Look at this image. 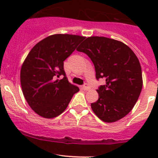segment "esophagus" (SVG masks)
<instances>
[{
  "label": "esophagus",
  "mask_w": 158,
  "mask_h": 158,
  "mask_svg": "<svg viewBox=\"0 0 158 158\" xmlns=\"http://www.w3.org/2000/svg\"><path fill=\"white\" fill-rule=\"evenodd\" d=\"M82 89H83V90H85V91H88L90 89V86H89V85L88 83H85L83 85V86H82Z\"/></svg>",
  "instance_id": "obj_1"
}]
</instances>
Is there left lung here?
<instances>
[{"mask_svg": "<svg viewBox=\"0 0 158 158\" xmlns=\"http://www.w3.org/2000/svg\"><path fill=\"white\" fill-rule=\"evenodd\" d=\"M93 63L95 78L106 79L97 89L98 99L92 111L105 122H114L128 114L142 89L139 60L127 45L104 36H91L76 49Z\"/></svg>", "mask_w": 158, "mask_h": 158, "instance_id": "left-lung-1", "label": "left lung"}]
</instances>
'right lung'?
Wrapping results in <instances>:
<instances>
[{
	"instance_id": "right-lung-1",
	"label": "right lung",
	"mask_w": 158,
	"mask_h": 158,
	"mask_svg": "<svg viewBox=\"0 0 158 158\" xmlns=\"http://www.w3.org/2000/svg\"><path fill=\"white\" fill-rule=\"evenodd\" d=\"M84 36L54 34L32 48L20 70L25 99L42 117L52 118L65 111L79 89L68 81L63 62L74 52ZM63 76L62 80L57 77Z\"/></svg>"
}]
</instances>
